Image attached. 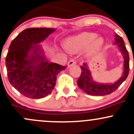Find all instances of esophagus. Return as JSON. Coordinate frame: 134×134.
Listing matches in <instances>:
<instances>
[{"label":"esophagus","instance_id":"34e87169","mask_svg":"<svg viewBox=\"0 0 134 134\" xmlns=\"http://www.w3.org/2000/svg\"><path fill=\"white\" fill-rule=\"evenodd\" d=\"M76 62L74 60H70V61L68 62L67 66H68V67H70L71 66L74 65H76Z\"/></svg>","mask_w":134,"mask_h":134}]
</instances>
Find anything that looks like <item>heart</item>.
Here are the masks:
<instances>
[{
	"mask_svg": "<svg viewBox=\"0 0 134 134\" xmlns=\"http://www.w3.org/2000/svg\"><path fill=\"white\" fill-rule=\"evenodd\" d=\"M104 44V39L97 37L94 32H82L76 36L70 37L66 41V47L72 52H79L87 48L86 53L92 55L100 50Z\"/></svg>",
	"mask_w": 134,
	"mask_h": 134,
	"instance_id": "heart-1",
	"label": "heart"
}]
</instances>
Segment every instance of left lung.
Masks as SVG:
<instances>
[{
	"instance_id": "left-lung-1",
	"label": "left lung",
	"mask_w": 134,
	"mask_h": 134,
	"mask_svg": "<svg viewBox=\"0 0 134 134\" xmlns=\"http://www.w3.org/2000/svg\"><path fill=\"white\" fill-rule=\"evenodd\" d=\"M115 41L113 43L116 45L118 49L121 52L123 58V72L122 76L116 81L113 83H100L95 81L92 76L86 63L81 66V74L77 80L79 88L85 93L93 96H103L109 95L118 88L119 86L127 78L129 73V55L123 39L119 35L114 33Z\"/></svg>"
}]
</instances>
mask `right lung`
Returning a JSON list of instances; mask_svg holds the SVG:
<instances>
[{
    "mask_svg": "<svg viewBox=\"0 0 134 134\" xmlns=\"http://www.w3.org/2000/svg\"><path fill=\"white\" fill-rule=\"evenodd\" d=\"M55 29L32 28L23 30L11 42L5 58L9 81L20 93L37 99L53 90L58 74L65 69L49 62L39 43Z\"/></svg>",
    "mask_w": 134,
    "mask_h": 134,
    "instance_id": "add662e5",
    "label": "right lung"
}]
</instances>
